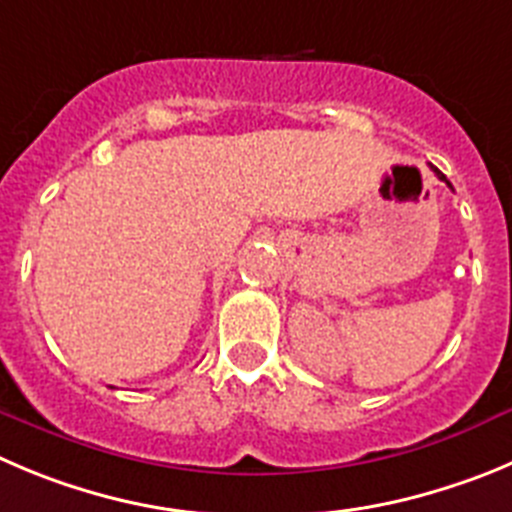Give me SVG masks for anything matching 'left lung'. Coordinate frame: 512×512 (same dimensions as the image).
<instances>
[{
    "mask_svg": "<svg viewBox=\"0 0 512 512\" xmlns=\"http://www.w3.org/2000/svg\"><path fill=\"white\" fill-rule=\"evenodd\" d=\"M434 174H437V179H442L444 184H447V186H450V189H452V184H450V181H447V176H444L442 171H437V169H434Z\"/></svg>",
    "mask_w": 512,
    "mask_h": 512,
    "instance_id": "left-lung-1",
    "label": "left lung"
}]
</instances>
